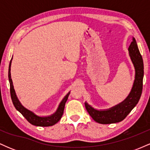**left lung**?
Segmentation results:
<instances>
[{
    "label": "left lung",
    "instance_id": "left-lung-1",
    "mask_svg": "<svg viewBox=\"0 0 150 150\" xmlns=\"http://www.w3.org/2000/svg\"><path fill=\"white\" fill-rule=\"evenodd\" d=\"M129 54L135 69V79L131 92L126 99L120 104L106 111H97L87 103L85 106L87 112L96 122L101 124H111L118 123L125 118L129 113L138 103L142 92L144 75V65L140 51L135 38H132L128 48Z\"/></svg>",
    "mask_w": 150,
    "mask_h": 150
}]
</instances>
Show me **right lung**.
Instances as JSON below:
<instances>
[{
	"instance_id": "obj_1",
	"label": "right lung",
	"mask_w": 150,
	"mask_h": 150,
	"mask_svg": "<svg viewBox=\"0 0 150 150\" xmlns=\"http://www.w3.org/2000/svg\"><path fill=\"white\" fill-rule=\"evenodd\" d=\"M11 61L10 62L9 65V70H8V78H9L10 82V96H11L12 101H13V105L16 108L17 110L22 113L27 121L30 122L31 124L36 125V126H42V127H47V126H51L56 124L59 121L60 119L61 118L63 114V111H64L65 104L66 102L67 99H68V96H69L70 93H68L66 96H65L63 101H61L60 104L58 108L56 113L54 114L51 115V116L48 117H39L36 116L34 113H33L32 111H29L28 109L25 108L22 105L20 104L19 101L18 99L17 98L16 94H15V89L13 88V81L11 79V75H10V66H11Z\"/></svg>"
}]
</instances>
